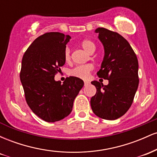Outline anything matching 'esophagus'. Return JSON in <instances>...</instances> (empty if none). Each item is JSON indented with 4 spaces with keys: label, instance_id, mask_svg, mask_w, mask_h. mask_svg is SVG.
I'll return each instance as SVG.
<instances>
[{
    "label": "esophagus",
    "instance_id": "esophagus-1",
    "mask_svg": "<svg viewBox=\"0 0 157 157\" xmlns=\"http://www.w3.org/2000/svg\"><path fill=\"white\" fill-rule=\"evenodd\" d=\"M89 84V82H87V81H85L84 82V85H85V86H88V85Z\"/></svg>",
    "mask_w": 157,
    "mask_h": 157
}]
</instances>
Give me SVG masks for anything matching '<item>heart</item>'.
I'll list each match as a JSON object with an SVG mask.
<instances>
[{"label": "heart", "mask_w": 157, "mask_h": 157, "mask_svg": "<svg viewBox=\"0 0 157 157\" xmlns=\"http://www.w3.org/2000/svg\"><path fill=\"white\" fill-rule=\"evenodd\" d=\"M80 46L87 53L91 54V52L95 51V45L90 40H84L80 43ZM65 59L66 60H68L70 59V48L68 47L66 48L65 50ZM93 70L92 65H82V66H76L70 71V75L71 76L78 77L81 79H86L89 77L90 72Z\"/></svg>", "instance_id": "heart-1"}]
</instances>
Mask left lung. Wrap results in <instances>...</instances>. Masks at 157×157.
<instances>
[{
  "label": "left lung",
  "mask_w": 157,
  "mask_h": 157,
  "mask_svg": "<svg viewBox=\"0 0 157 157\" xmlns=\"http://www.w3.org/2000/svg\"><path fill=\"white\" fill-rule=\"evenodd\" d=\"M94 32L104 48L103 60L97 75L109 80V84L91 82L97 89L91 99V109L99 117L117 120L127 112L137 91V57L129 43L117 32L100 27Z\"/></svg>",
  "instance_id": "8db88e82"
}]
</instances>
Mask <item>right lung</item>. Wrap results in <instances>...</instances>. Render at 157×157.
I'll list each match as a JSON object with an SVG mask.
<instances>
[{"label": "right lung", "mask_w": 157, "mask_h": 157, "mask_svg": "<svg viewBox=\"0 0 157 157\" xmlns=\"http://www.w3.org/2000/svg\"><path fill=\"white\" fill-rule=\"evenodd\" d=\"M71 39L60 32L36 38L23 55L20 77L28 105L48 122L63 120L72 111L73 102L84 82L69 77L61 83L55 80L66 63L65 50Z\"/></svg>", "instance_id": "right-lung-1"}]
</instances>
